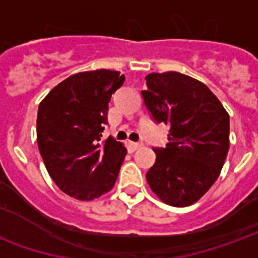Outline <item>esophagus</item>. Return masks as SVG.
Returning <instances> with one entry per match:
<instances>
[{
  "label": "esophagus",
  "instance_id": "34e87169",
  "mask_svg": "<svg viewBox=\"0 0 258 258\" xmlns=\"http://www.w3.org/2000/svg\"><path fill=\"white\" fill-rule=\"evenodd\" d=\"M141 145L140 144H137V142H128L127 144V149H128L130 153H133V152H135L137 149H140Z\"/></svg>",
  "mask_w": 258,
  "mask_h": 258
}]
</instances>
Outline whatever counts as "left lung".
<instances>
[{
  "label": "left lung",
  "instance_id": "1",
  "mask_svg": "<svg viewBox=\"0 0 258 258\" xmlns=\"http://www.w3.org/2000/svg\"><path fill=\"white\" fill-rule=\"evenodd\" d=\"M142 91L157 123L167 124L168 144L155 148L146 181L174 207L196 203L221 173L229 149V114L207 85L177 72L151 73Z\"/></svg>",
  "mask_w": 258,
  "mask_h": 258
}]
</instances>
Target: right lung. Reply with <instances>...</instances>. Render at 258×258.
Wrapping results in <instances>:
<instances>
[{
    "instance_id": "obj_1",
    "label": "right lung",
    "mask_w": 258,
    "mask_h": 258,
    "mask_svg": "<svg viewBox=\"0 0 258 258\" xmlns=\"http://www.w3.org/2000/svg\"><path fill=\"white\" fill-rule=\"evenodd\" d=\"M124 79L106 69L76 73L40 102L38 149L53 182L74 199H96L117 179L127 149L112 138L99 141L110 98Z\"/></svg>"
}]
</instances>
